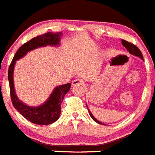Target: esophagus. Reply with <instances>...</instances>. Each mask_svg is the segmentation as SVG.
I'll return each instance as SVG.
<instances>
[{
	"label": "esophagus",
	"instance_id": "1",
	"mask_svg": "<svg viewBox=\"0 0 155 155\" xmlns=\"http://www.w3.org/2000/svg\"><path fill=\"white\" fill-rule=\"evenodd\" d=\"M84 82L83 80L78 78V79L74 80V81H72V83H71V85H72V87H75V86L84 85Z\"/></svg>",
	"mask_w": 155,
	"mask_h": 155
}]
</instances>
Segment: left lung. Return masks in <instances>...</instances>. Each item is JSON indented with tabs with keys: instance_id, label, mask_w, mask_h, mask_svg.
<instances>
[{
	"instance_id": "left-lung-1",
	"label": "left lung",
	"mask_w": 155,
	"mask_h": 155,
	"mask_svg": "<svg viewBox=\"0 0 155 155\" xmlns=\"http://www.w3.org/2000/svg\"><path fill=\"white\" fill-rule=\"evenodd\" d=\"M122 45H123L124 47H125V48L127 49V51H128L129 53L131 54H134V55L137 56V57H139L140 58H141L142 60H143V55H142L141 51H140V49H139L138 48H137V46L135 45H134V44H132V43L127 42V41L124 40V39H122ZM87 109H88V107H87ZM88 111H89V116H91V118H92V119H93V120L95 121V122H97V123H98V124H101V125H104V123H102V122H99L98 120H97V119H95V118L93 116H92V113L89 111V109H88Z\"/></svg>"
}]
</instances>
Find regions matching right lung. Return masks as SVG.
I'll return each mask as SVG.
<instances>
[{
    "instance_id": "1",
    "label": "right lung",
    "mask_w": 155,
    "mask_h": 155,
    "mask_svg": "<svg viewBox=\"0 0 155 155\" xmlns=\"http://www.w3.org/2000/svg\"><path fill=\"white\" fill-rule=\"evenodd\" d=\"M62 33L48 32L33 38L30 41L22 45L14 56L8 70V80L12 103L14 107L24 117L32 123L39 125H46L54 123L60 117L61 111V104L65 95L69 91L71 84L70 83L59 86L54 89L48 100L39 107H30L26 105L18 99L15 92L13 83V71L15 61L21 58L28 52L39 47L46 45L57 46L60 45Z\"/></svg>"
}]
</instances>
